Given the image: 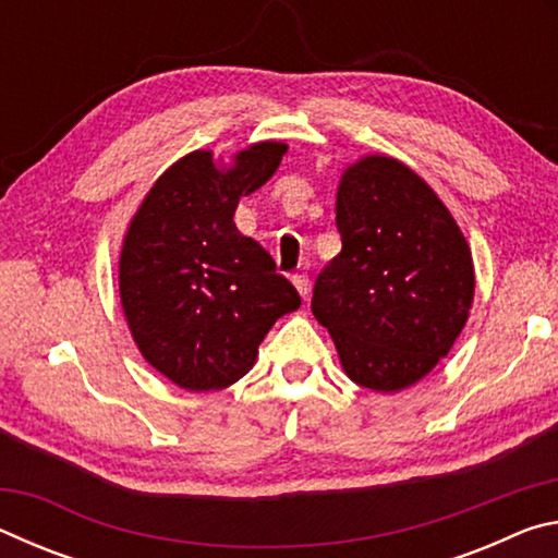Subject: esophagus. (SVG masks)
Instances as JSON below:
<instances>
[{
	"mask_svg": "<svg viewBox=\"0 0 558 558\" xmlns=\"http://www.w3.org/2000/svg\"><path fill=\"white\" fill-rule=\"evenodd\" d=\"M292 286L300 292V298H307V290H310V280L305 272H298V276H292Z\"/></svg>",
	"mask_w": 558,
	"mask_h": 558,
	"instance_id": "1",
	"label": "esophagus"
}]
</instances>
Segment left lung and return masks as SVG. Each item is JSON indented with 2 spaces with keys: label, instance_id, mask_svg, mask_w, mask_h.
I'll list each match as a JSON object with an SVG mask.
<instances>
[{
  "label": "left lung",
  "instance_id": "obj_1",
  "mask_svg": "<svg viewBox=\"0 0 558 558\" xmlns=\"http://www.w3.org/2000/svg\"><path fill=\"white\" fill-rule=\"evenodd\" d=\"M342 251L319 272L313 315L354 384L396 393L456 344L475 298L470 245L426 179L364 155L337 186Z\"/></svg>",
  "mask_w": 558,
  "mask_h": 558
}]
</instances>
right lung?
<instances>
[{"label":"right lung","mask_w":558,"mask_h":558,"mask_svg":"<svg viewBox=\"0 0 558 558\" xmlns=\"http://www.w3.org/2000/svg\"><path fill=\"white\" fill-rule=\"evenodd\" d=\"M286 153L276 140L229 162L194 149L159 174L128 223L118 260L122 315L145 362L179 389L239 381L278 317L300 307L270 253L233 223L241 196L266 184Z\"/></svg>","instance_id":"add662e5"}]
</instances>
